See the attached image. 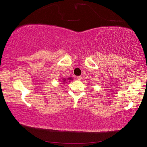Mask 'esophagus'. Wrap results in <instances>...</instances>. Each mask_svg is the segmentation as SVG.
<instances>
[{"mask_svg":"<svg viewBox=\"0 0 147 147\" xmlns=\"http://www.w3.org/2000/svg\"><path fill=\"white\" fill-rule=\"evenodd\" d=\"M77 80H79V81H80L81 80H82V76H77Z\"/></svg>","mask_w":147,"mask_h":147,"instance_id":"34e87169","label":"esophagus"}]
</instances>
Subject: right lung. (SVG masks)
Masks as SVG:
<instances>
[{
  "label": "right lung",
  "instance_id": "right-lung-1",
  "mask_svg": "<svg viewBox=\"0 0 147 147\" xmlns=\"http://www.w3.org/2000/svg\"><path fill=\"white\" fill-rule=\"evenodd\" d=\"M73 78L72 77H69L67 78H64L62 79V82L63 83H67V82H71V80H73Z\"/></svg>",
  "mask_w": 147,
  "mask_h": 147
}]
</instances>
